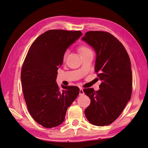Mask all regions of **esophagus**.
<instances>
[{
  "mask_svg": "<svg viewBox=\"0 0 148 148\" xmlns=\"http://www.w3.org/2000/svg\"><path fill=\"white\" fill-rule=\"evenodd\" d=\"M79 96H83L84 95V92L83 91V89L82 88H80L79 89Z\"/></svg>",
  "mask_w": 148,
  "mask_h": 148,
  "instance_id": "34e87169",
  "label": "esophagus"
}]
</instances>
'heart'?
I'll return each mask as SVG.
<instances>
[{
    "instance_id": "heart-1",
    "label": "heart",
    "mask_w": 148,
    "mask_h": 148,
    "mask_svg": "<svg viewBox=\"0 0 148 148\" xmlns=\"http://www.w3.org/2000/svg\"><path fill=\"white\" fill-rule=\"evenodd\" d=\"M78 51H79V53H80V55H81V54H82V53H86V52H88V51H90L91 50H90V49H89L88 47L84 46H80V47H79ZM66 56H67V52H65L64 53V56H63L64 60H65L66 57Z\"/></svg>"
}]
</instances>
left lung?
<instances>
[{
	"label": "left lung",
	"instance_id": "1",
	"mask_svg": "<svg viewBox=\"0 0 148 148\" xmlns=\"http://www.w3.org/2000/svg\"><path fill=\"white\" fill-rule=\"evenodd\" d=\"M82 39L95 51V70L102 81L97 91L93 88L84 89V92L91 99L84 114L94 125H108L119 117L130 100V59L123 44L108 32L88 31Z\"/></svg>",
	"mask_w": 148,
	"mask_h": 148
}]
</instances>
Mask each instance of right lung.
Wrapping results in <instances>:
<instances>
[{"label":"right lung","instance_id":"add662e5","mask_svg":"<svg viewBox=\"0 0 148 148\" xmlns=\"http://www.w3.org/2000/svg\"><path fill=\"white\" fill-rule=\"evenodd\" d=\"M82 34L80 31L49 30L29 49L21 71L22 88L30 115L44 127L63 123L67 109L79 95L78 87L62 85L60 90L56 81L64 53Z\"/></svg>","mask_w":148,"mask_h":148}]
</instances>
